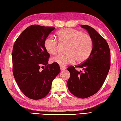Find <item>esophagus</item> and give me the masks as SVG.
<instances>
[{
    "label": "esophagus",
    "mask_w": 121,
    "mask_h": 121,
    "mask_svg": "<svg viewBox=\"0 0 121 121\" xmlns=\"http://www.w3.org/2000/svg\"><path fill=\"white\" fill-rule=\"evenodd\" d=\"M60 69H61V71L64 70H65V69H66V68H67L65 67V66H62V65H61V66L60 67Z\"/></svg>",
    "instance_id": "esophagus-1"
}]
</instances>
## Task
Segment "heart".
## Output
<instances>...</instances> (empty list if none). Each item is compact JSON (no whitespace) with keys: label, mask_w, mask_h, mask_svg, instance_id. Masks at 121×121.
Listing matches in <instances>:
<instances>
[{"label":"heart","mask_w":121,"mask_h":121,"mask_svg":"<svg viewBox=\"0 0 121 121\" xmlns=\"http://www.w3.org/2000/svg\"><path fill=\"white\" fill-rule=\"evenodd\" d=\"M59 42L68 44L67 54H58L51 59L52 62L60 65H65L77 62H83L89 58L93 49V40L88 34H83L79 30L67 28L62 29L56 33ZM47 52L51 54H56L58 46V42L53 37L46 38L44 43Z\"/></svg>","instance_id":"heart-1"}]
</instances>
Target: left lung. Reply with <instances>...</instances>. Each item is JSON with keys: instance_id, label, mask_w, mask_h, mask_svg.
<instances>
[{"instance_id": "8db88e82", "label": "left lung", "mask_w": 121, "mask_h": 121, "mask_svg": "<svg viewBox=\"0 0 121 121\" xmlns=\"http://www.w3.org/2000/svg\"><path fill=\"white\" fill-rule=\"evenodd\" d=\"M89 32L93 40V49L90 56L83 63L67 68L70 76L67 86L73 95L79 98H86L99 91L103 85L110 66V53L107 42L91 26L81 25Z\"/></svg>"}]
</instances>
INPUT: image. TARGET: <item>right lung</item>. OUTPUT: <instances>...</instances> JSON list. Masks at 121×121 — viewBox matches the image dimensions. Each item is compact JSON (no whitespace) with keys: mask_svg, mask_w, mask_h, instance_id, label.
I'll return each mask as SVG.
<instances>
[{"mask_svg":"<svg viewBox=\"0 0 121 121\" xmlns=\"http://www.w3.org/2000/svg\"><path fill=\"white\" fill-rule=\"evenodd\" d=\"M55 29L52 26L31 25L14 43L13 73L18 86L30 99H42L50 92L53 79L60 72L59 65H48L50 54L44 48L46 38ZM41 67H45L42 71Z\"/></svg>","mask_w":121,"mask_h":121,"instance_id":"right-lung-1","label":"right lung"}]
</instances>
